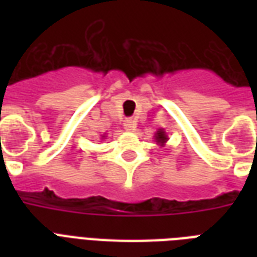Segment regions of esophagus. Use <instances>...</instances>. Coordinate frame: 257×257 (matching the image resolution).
<instances>
[{"label":"esophagus","mask_w":257,"mask_h":257,"mask_svg":"<svg viewBox=\"0 0 257 257\" xmlns=\"http://www.w3.org/2000/svg\"><path fill=\"white\" fill-rule=\"evenodd\" d=\"M124 128L126 131H135L136 129V121L132 120V118H126L124 121Z\"/></svg>","instance_id":"obj_1"}]
</instances>
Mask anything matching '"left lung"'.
I'll return each mask as SVG.
<instances>
[{
    "label": "left lung",
    "mask_w": 257,
    "mask_h": 257,
    "mask_svg": "<svg viewBox=\"0 0 257 257\" xmlns=\"http://www.w3.org/2000/svg\"><path fill=\"white\" fill-rule=\"evenodd\" d=\"M156 140H157V143H160V144H164L165 141H167V135H165V132L163 131V129H160V131L157 132Z\"/></svg>",
    "instance_id": "obj_1"
}]
</instances>
